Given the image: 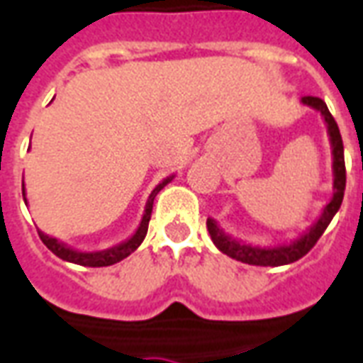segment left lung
<instances>
[{
	"mask_svg": "<svg viewBox=\"0 0 363 363\" xmlns=\"http://www.w3.org/2000/svg\"><path fill=\"white\" fill-rule=\"evenodd\" d=\"M301 103L318 111L323 116V120H325L327 135H329V143H331V155H333V197L325 204L321 216L298 239L283 245L260 247V245L243 243V241H239L235 237L228 235L218 225L214 218H208L206 220V228H208V233H211L214 245L222 250L223 255H228L230 258H235L239 262L250 264V266H272V268L296 262L298 258H302L308 250L318 243V239L323 235L327 225L331 223L333 216L340 208V203H342V197H345V187H347V168H345V147H342L339 126H337V122H335V118L329 113V108H327V105L320 97L306 95V97H302Z\"/></svg>",
	"mask_w": 363,
	"mask_h": 363,
	"instance_id": "obj_1",
	"label": "left lung"
}]
</instances>
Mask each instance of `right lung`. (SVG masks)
<instances>
[{"instance_id":"obj_1","label":"right lung","mask_w":363,"mask_h":363,"mask_svg":"<svg viewBox=\"0 0 363 363\" xmlns=\"http://www.w3.org/2000/svg\"><path fill=\"white\" fill-rule=\"evenodd\" d=\"M174 179V176H168L160 182L155 189L151 191L149 199H147V204H145V212H143V218H141L140 225H138V230L133 233L130 239L126 241H122V243L114 245L111 249H105V250H94V252H82V250H76L72 247H68L65 245L62 241L55 239V237L51 235H45L43 231L38 230L40 233V239L43 241V245L48 247L51 252L55 256H59L61 260H67V262H72V264H80V266H86V268H103V266H113V264L120 262V260H124L126 256H130L133 250L138 249L141 243H143V239L147 235V228H149V220H151V212H152V201L155 197L159 195V191L168 185ZM23 197H24V203H26V193H24V182H23Z\"/></svg>"}]
</instances>
